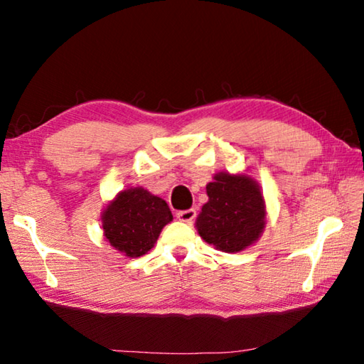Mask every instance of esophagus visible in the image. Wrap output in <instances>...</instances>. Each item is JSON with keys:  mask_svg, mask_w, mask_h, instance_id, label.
<instances>
[{"mask_svg": "<svg viewBox=\"0 0 364 364\" xmlns=\"http://www.w3.org/2000/svg\"><path fill=\"white\" fill-rule=\"evenodd\" d=\"M196 210L194 208H188V210H180L176 212V218L180 221H184V223H193L196 218Z\"/></svg>", "mask_w": 364, "mask_h": 364, "instance_id": "esophagus-1", "label": "esophagus"}]
</instances>
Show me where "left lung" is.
Segmentation results:
<instances>
[{
	"mask_svg": "<svg viewBox=\"0 0 364 364\" xmlns=\"http://www.w3.org/2000/svg\"><path fill=\"white\" fill-rule=\"evenodd\" d=\"M207 196L196 223L205 242L232 254L257 241L264 228V202L255 181L218 173L207 184Z\"/></svg>",
	"mask_w": 364,
	"mask_h": 364,
	"instance_id": "obj_1",
	"label": "left lung"
}]
</instances>
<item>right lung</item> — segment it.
Listing matches in <instances>:
<instances>
[{"instance_id": "1", "label": "right lung", "mask_w": 364, "mask_h": 364, "mask_svg": "<svg viewBox=\"0 0 364 364\" xmlns=\"http://www.w3.org/2000/svg\"><path fill=\"white\" fill-rule=\"evenodd\" d=\"M173 220L167 202L143 188H133L110 202L102 213L104 236L127 257L149 252L162 228Z\"/></svg>"}]
</instances>
